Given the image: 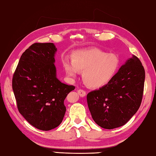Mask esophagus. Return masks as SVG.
I'll list each match as a JSON object with an SVG mask.
<instances>
[{"label": "esophagus", "instance_id": "esophagus-1", "mask_svg": "<svg viewBox=\"0 0 156 156\" xmlns=\"http://www.w3.org/2000/svg\"><path fill=\"white\" fill-rule=\"evenodd\" d=\"M77 92H78L79 95H80V97H85L86 95V92L85 90H81V89H80V90H77Z\"/></svg>", "mask_w": 156, "mask_h": 156}]
</instances>
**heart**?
Masks as SVG:
<instances>
[{
	"mask_svg": "<svg viewBox=\"0 0 156 156\" xmlns=\"http://www.w3.org/2000/svg\"><path fill=\"white\" fill-rule=\"evenodd\" d=\"M120 66V59L115 53H108L92 48L76 51L72 55V62L64 63L66 73L75 78L82 72V79L86 86L99 88L112 80Z\"/></svg>",
	"mask_w": 156,
	"mask_h": 156,
	"instance_id": "1",
	"label": "heart"
}]
</instances>
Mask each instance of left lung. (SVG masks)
Returning a JSON list of instances; mask_svg holds the SVG:
<instances>
[{
  "mask_svg": "<svg viewBox=\"0 0 156 156\" xmlns=\"http://www.w3.org/2000/svg\"><path fill=\"white\" fill-rule=\"evenodd\" d=\"M145 72L137 57L133 55L121 66L110 83L87 94L92 119L104 129L124 125L140 108Z\"/></svg>",
  "mask_w": 156,
  "mask_h": 156,
  "instance_id": "obj_1",
  "label": "left lung"
}]
</instances>
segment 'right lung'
<instances>
[{
	"label": "right lung",
	"instance_id": "1",
	"mask_svg": "<svg viewBox=\"0 0 156 156\" xmlns=\"http://www.w3.org/2000/svg\"><path fill=\"white\" fill-rule=\"evenodd\" d=\"M53 43H35L24 52L13 74L12 88L19 112L33 126L48 131L65 115L66 97L75 88L56 76Z\"/></svg>",
	"mask_w": 156,
	"mask_h": 156
}]
</instances>
